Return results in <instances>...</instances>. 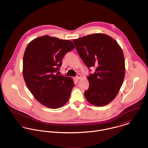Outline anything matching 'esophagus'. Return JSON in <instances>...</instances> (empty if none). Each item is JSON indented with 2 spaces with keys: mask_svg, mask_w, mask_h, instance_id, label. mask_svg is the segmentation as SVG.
Masks as SVG:
<instances>
[{
  "mask_svg": "<svg viewBox=\"0 0 148 148\" xmlns=\"http://www.w3.org/2000/svg\"><path fill=\"white\" fill-rule=\"evenodd\" d=\"M81 77H82V75L80 74H77V76H76V78L77 80H79L81 78Z\"/></svg>",
  "mask_w": 148,
  "mask_h": 148,
  "instance_id": "esophagus-1",
  "label": "esophagus"
}]
</instances>
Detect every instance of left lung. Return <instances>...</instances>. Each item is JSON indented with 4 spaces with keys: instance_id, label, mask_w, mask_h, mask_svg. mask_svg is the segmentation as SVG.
Wrapping results in <instances>:
<instances>
[{
    "instance_id": "obj_1",
    "label": "left lung",
    "mask_w": 148,
    "mask_h": 148,
    "mask_svg": "<svg viewBox=\"0 0 148 148\" xmlns=\"http://www.w3.org/2000/svg\"><path fill=\"white\" fill-rule=\"evenodd\" d=\"M73 42L89 70L96 69L87 77L89 86L84 92L85 98L94 106H106L117 96L124 81L125 60L121 47L103 34L89 35Z\"/></svg>"
}]
</instances>
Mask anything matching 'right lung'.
<instances>
[{"label": "right lung", "mask_w": 148, "mask_h": 148, "mask_svg": "<svg viewBox=\"0 0 148 148\" xmlns=\"http://www.w3.org/2000/svg\"><path fill=\"white\" fill-rule=\"evenodd\" d=\"M74 48L70 40L47 35L34 39L26 47L23 62L24 81L35 98L48 108H60L70 97L73 81L56 72L64 55Z\"/></svg>", "instance_id": "right-lung-1"}]
</instances>
